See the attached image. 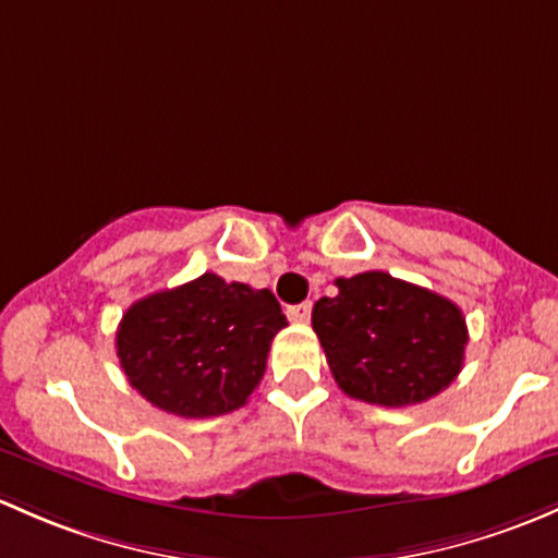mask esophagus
<instances>
[{
    "label": "esophagus",
    "mask_w": 558,
    "mask_h": 558,
    "mask_svg": "<svg viewBox=\"0 0 558 558\" xmlns=\"http://www.w3.org/2000/svg\"><path fill=\"white\" fill-rule=\"evenodd\" d=\"M287 314H290V319L295 322H308V317H312V301H303L298 303V306H290L287 308Z\"/></svg>",
    "instance_id": "34e87169"
}]
</instances>
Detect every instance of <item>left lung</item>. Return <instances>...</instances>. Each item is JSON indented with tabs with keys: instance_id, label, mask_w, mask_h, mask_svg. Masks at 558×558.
Listing matches in <instances>:
<instances>
[{
	"instance_id": "8db88e82",
	"label": "left lung",
	"mask_w": 558,
	"mask_h": 558,
	"mask_svg": "<svg viewBox=\"0 0 558 558\" xmlns=\"http://www.w3.org/2000/svg\"><path fill=\"white\" fill-rule=\"evenodd\" d=\"M312 325L338 387L373 405H413L459 376L468 325L449 298L384 271L336 279Z\"/></svg>"
}]
</instances>
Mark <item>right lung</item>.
Masks as SVG:
<instances>
[{
	"label": "right lung",
	"mask_w": 558,
	"mask_h": 558,
	"mask_svg": "<svg viewBox=\"0 0 558 558\" xmlns=\"http://www.w3.org/2000/svg\"><path fill=\"white\" fill-rule=\"evenodd\" d=\"M284 325L271 290L204 274L136 301L114 347L142 398L174 416L206 418L246 403Z\"/></svg>",
	"instance_id": "right-lung-1"
}]
</instances>
